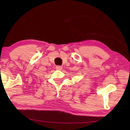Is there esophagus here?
<instances>
[{
	"label": "esophagus",
	"instance_id": "1",
	"mask_svg": "<svg viewBox=\"0 0 130 130\" xmlns=\"http://www.w3.org/2000/svg\"><path fill=\"white\" fill-rule=\"evenodd\" d=\"M62 67H61V66H57V67H56V69L57 70H62Z\"/></svg>",
	"mask_w": 130,
	"mask_h": 130
}]
</instances>
